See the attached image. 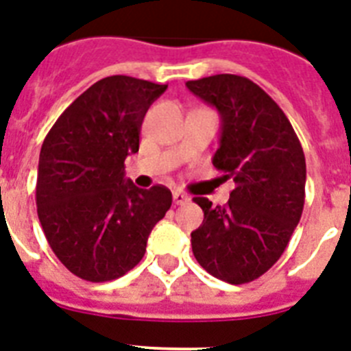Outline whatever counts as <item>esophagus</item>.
<instances>
[{
	"label": "esophagus",
	"mask_w": 351,
	"mask_h": 351,
	"mask_svg": "<svg viewBox=\"0 0 351 351\" xmlns=\"http://www.w3.org/2000/svg\"><path fill=\"white\" fill-rule=\"evenodd\" d=\"M190 202V197L182 191H173V204L176 206H184V204Z\"/></svg>",
	"instance_id": "esophagus-1"
}]
</instances>
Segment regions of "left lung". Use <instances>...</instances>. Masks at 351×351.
<instances>
[{
  "label": "left lung",
  "mask_w": 351,
  "mask_h": 351,
  "mask_svg": "<svg viewBox=\"0 0 351 351\" xmlns=\"http://www.w3.org/2000/svg\"><path fill=\"white\" fill-rule=\"evenodd\" d=\"M186 86L218 108L221 138L213 165L235 182L223 207L193 198L204 221L191 232V250L214 278L251 283L280 260L302 216V145L280 105L253 80L219 73Z\"/></svg>",
  "instance_id": "8db88e82"
}]
</instances>
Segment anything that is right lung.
<instances>
[{
	"mask_svg": "<svg viewBox=\"0 0 351 351\" xmlns=\"http://www.w3.org/2000/svg\"><path fill=\"white\" fill-rule=\"evenodd\" d=\"M165 89L135 77H105L58 117L43 141L38 219L54 255L80 280L104 283L132 271L172 206L165 186L141 190L125 179L145 112Z\"/></svg>",
	"mask_w": 351,
	"mask_h": 351,
	"instance_id": "right-lung-1",
	"label": "right lung"
}]
</instances>
